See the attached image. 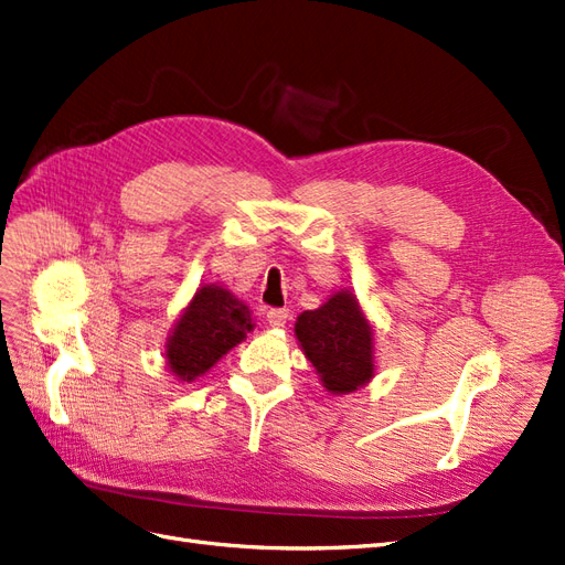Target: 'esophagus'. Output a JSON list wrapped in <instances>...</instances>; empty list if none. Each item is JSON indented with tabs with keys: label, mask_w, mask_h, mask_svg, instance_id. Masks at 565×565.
I'll return each instance as SVG.
<instances>
[{
	"label": "esophagus",
	"mask_w": 565,
	"mask_h": 565,
	"mask_svg": "<svg viewBox=\"0 0 565 565\" xmlns=\"http://www.w3.org/2000/svg\"><path fill=\"white\" fill-rule=\"evenodd\" d=\"M267 323L271 328H284L288 323V309H267Z\"/></svg>",
	"instance_id": "esophagus-1"
}]
</instances>
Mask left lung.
<instances>
[{
    "label": "left lung",
    "instance_id": "8db88e82",
    "mask_svg": "<svg viewBox=\"0 0 565 565\" xmlns=\"http://www.w3.org/2000/svg\"><path fill=\"white\" fill-rule=\"evenodd\" d=\"M296 338L332 395L356 393L377 374L374 326L349 288L335 290L321 307L302 311L296 321Z\"/></svg>",
    "mask_w": 565,
    "mask_h": 565
}]
</instances>
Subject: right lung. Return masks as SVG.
Instances as JSON below:
<instances>
[{
	"mask_svg": "<svg viewBox=\"0 0 565 565\" xmlns=\"http://www.w3.org/2000/svg\"><path fill=\"white\" fill-rule=\"evenodd\" d=\"M256 328L250 309L221 284H202L164 342V363L181 384L212 370L225 353Z\"/></svg>",
	"mask_w": 565,
	"mask_h": 565,
	"instance_id": "right-lung-1",
	"label": "right lung"
}]
</instances>
